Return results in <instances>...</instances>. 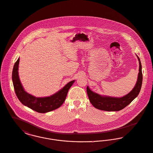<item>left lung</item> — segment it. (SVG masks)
<instances>
[{
	"instance_id": "8db88e82",
	"label": "left lung",
	"mask_w": 153,
	"mask_h": 153,
	"mask_svg": "<svg viewBox=\"0 0 153 153\" xmlns=\"http://www.w3.org/2000/svg\"><path fill=\"white\" fill-rule=\"evenodd\" d=\"M139 73L136 85L133 89L127 95L122 97H112L108 96H102L97 93L92 91L89 87H87V93L89 100L91 104L96 108L107 111H120L128 105L138 95L143 82V74L141 64L139 57Z\"/></svg>"
}]
</instances>
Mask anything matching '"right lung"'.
Listing matches in <instances>:
<instances>
[{
    "instance_id": "add662e5",
    "label": "right lung",
    "mask_w": 153,
    "mask_h": 153,
    "mask_svg": "<svg viewBox=\"0 0 153 153\" xmlns=\"http://www.w3.org/2000/svg\"><path fill=\"white\" fill-rule=\"evenodd\" d=\"M19 58L14 65L12 71V81L18 99L23 105L40 113H45L60 107L66 98L69 88L74 82L71 81L54 94L46 97H36L25 91L20 83L18 68Z\"/></svg>"
}]
</instances>
